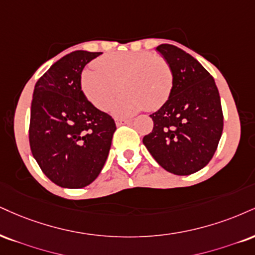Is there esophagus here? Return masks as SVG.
<instances>
[{
    "instance_id": "34e87169",
    "label": "esophagus",
    "mask_w": 255,
    "mask_h": 255,
    "mask_svg": "<svg viewBox=\"0 0 255 255\" xmlns=\"http://www.w3.org/2000/svg\"><path fill=\"white\" fill-rule=\"evenodd\" d=\"M131 120L129 119H116V126H122V125H129Z\"/></svg>"
}]
</instances>
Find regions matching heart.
<instances>
[{
	"mask_svg": "<svg viewBox=\"0 0 255 255\" xmlns=\"http://www.w3.org/2000/svg\"><path fill=\"white\" fill-rule=\"evenodd\" d=\"M120 84L125 94L112 112L116 116H130L145 106L153 110L166 102L172 91L173 73L164 57L151 52L107 54L82 73L83 94L101 110L108 109L115 100Z\"/></svg>",
	"mask_w": 255,
	"mask_h": 255,
	"instance_id": "obj_1",
	"label": "heart"
}]
</instances>
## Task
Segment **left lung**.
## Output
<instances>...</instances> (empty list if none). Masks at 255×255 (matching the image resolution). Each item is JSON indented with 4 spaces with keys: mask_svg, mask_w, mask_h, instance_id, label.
<instances>
[{
    "mask_svg": "<svg viewBox=\"0 0 255 255\" xmlns=\"http://www.w3.org/2000/svg\"><path fill=\"white\" fill-rule=\"evenodd\" d=\"M170 64V97L153 113V130L142 142L162 168L188 176L213 158L223 130L220 94L213 76L194 57L174 45L157 47Z\"/></svg>",
    "mask_w": 255,
    "mask_h": 255,
    "instance_id": "obj_1",
    "label": "left lung"
}]
</instances>
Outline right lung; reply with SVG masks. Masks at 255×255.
<instances>
[{"mask_svg": "<svg viewBox=\"0 0 255 255\" xmlns=\"http://www.w3.org/2000/svg\"><path fill=\"white\" fill-rule=\"evenodd\" d=\"M101 52L75 51L36 82L30 107V151L48 179L79 189L96 179L106 164L115 121L87 100L81 75Z\"/></svg>", "mask_w": 255, "mask_h": 255, "instance_id": "obj_1", "label": "right lung"}]
</instances>
